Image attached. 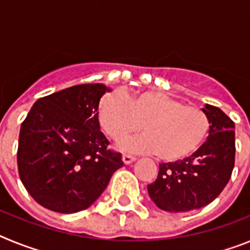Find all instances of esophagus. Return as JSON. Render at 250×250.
<instances>
[{
    "mask_svg": "<svg viewBox=\"0 0 250 250\" xmlns=\"http://www.w3.org/2000/svg\"><path fill=\"white\" fill-rule=\"evenodd\" d=\"M136 159L134 158V156L131 155H126V154H124L123 155V161H124V164H131L132 161H135Z\"/></svg>",
    "mask_w": 250,
    "mask_h": 250,
    "instance_id": "1",
    "label": "esophagus"
}]
</instances>
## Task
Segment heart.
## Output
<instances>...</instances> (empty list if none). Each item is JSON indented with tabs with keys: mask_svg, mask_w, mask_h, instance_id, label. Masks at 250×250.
Returning a JSON list of instances; mask_svg holds the SVG:
<instances>
[{
	"mask_svg": "<svg viewBox=\"0 0 250 250\" xmlns=\"http://www.w3.org/2000/svg\"><path fill=\"white\" fill-rule=\"evenodd\" d=\"M98 121L109 138L120 140L141 129L144 134L120 143L131 152H156L167 163L184 160L195 154L209 134L204 111L187 106L163 91L143 90L129 95L109 92L99 101Z\"/></svg>",
	"mask_w": 250,
	"mask_h": 250,
	"instance_id": "heart-1",
	"label": "heart"
}]
</instances>
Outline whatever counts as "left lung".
Returning a JSON list of instances; mask_svg holds the SVG:
<instances>
[{
	"mask_svg": "<svg viewBox=\"0 0 250 250\" xmlns=\"http://www.w3.org/2000/svg\"><path fill=\"white\" fill-rule=\"evenodd\" d=\"M209 135L195 154L161 163L158 178L147 185L150 199L161 210L184 213L210 204L228 184L235 159V125L219 107L205 104Z\"/></svg>",
	"mask_w": 250,
	"mask_h": 250,
	"instance_id": "left-lung-1",
	"label": "left lung"
}]
</instances>
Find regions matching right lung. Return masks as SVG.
<instances>
[{
    "instance_id": "add662e5",
    "label": "right lung",
    "mask_w": 250,
    "mask_h": 250,
    "mask_svg": "<svg viewBox=\"0 0 250 250\" xmlns=\"http://www.w3.org/2000/svg\"><path fill=\"white\" fill-rule=\"evenodd\" d=\"M111 91L104 83L60 90L32 105L20 129L17 167L30 195L46 209L62 214L85 210L103 194L124 165L107 149L98 106Z\"/></svg>"
}]
</instances>
